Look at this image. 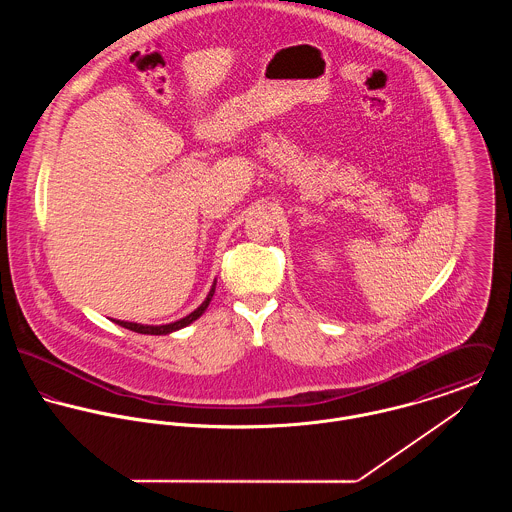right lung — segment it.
Wrapping results in <instances>:
<instances>
[{"mask_svg": "<svg viewBox=\"0 0 512 512\" xmlns=\"http://www.w3.org/2000/svg\"><path fill=\"white\" fill-rule=\"evenodd\" d=\"M213 293H215V286L211 288L207 299H205L193 313H189L187 317H183V319H179V321H175V323H167V325H140V323H128V321H116V323H118L120 327H126V329H130V331H136V333H142V335H167V333H173V331H177V329H183V327H187L189 323H193L195 319H199V317L205 313V309L209 307Z\"/></svg>", "mask_w": 512, "mask_h": 512, "instance_id": "obj_1", "label": "right lung"}]
</instances>
